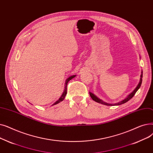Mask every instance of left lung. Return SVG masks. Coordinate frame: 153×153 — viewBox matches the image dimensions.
<instances>
[{
  "label": "left lung",
  "instance_id": "1",
  "mask_svg": "<svg viewBox=\"0 0 153 153\" xmlns=\"http://www.w3.org/2000/svg\"><path fill=\"white\" fill-rule=\"evenodd\" d=\"M142 78H143V71L141 73V79H140V82L139 83V84H138V85L137 86V87L136 88V89L131 93L126 98H125V100H123V101H121L119 103H115V104H110V103H105L104 102V101H103L102 100H101L100 99H99L98 98H97L95 95H94V94L91 93V92H90V95L91 97V98H92L93 100H94V101H96V102L97 103H101V104H103V105H107V106H114V105H122L123 103H126L127 101H128L129 100L131 99L134 95L135 94V93H136V91L138 90V89H139L140 88V86L141 85V83H142Z\"/></svg>",
  "mask_w": 153,
  "mask_h": 153
}]
</instances>
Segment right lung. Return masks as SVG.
<instances>
[{"mask_svg": "<svg viewBox=\"0 0 153 153\" xmlns=\"http://www.w3.org/2000/svg\"><path fill=\"white\" fill-rule=\"evenodd\" d=\"M75 76H76V75H73V76H70L69 78H68L67 79L66 82H65V90H64V91H63V94H62V95L61 97L59 99V100H57L54 104H53V105H56V104H58V103H59L60 102H61V101H62L64 100L65 96H66V94H67V83H68V82L70 80H71V79L72 78H74V77H75Z\"/></svg>", "mask_w": 153, "mask_h": 153, "instance_id": "add662e5", "label": "right lung"}]
</instances>
